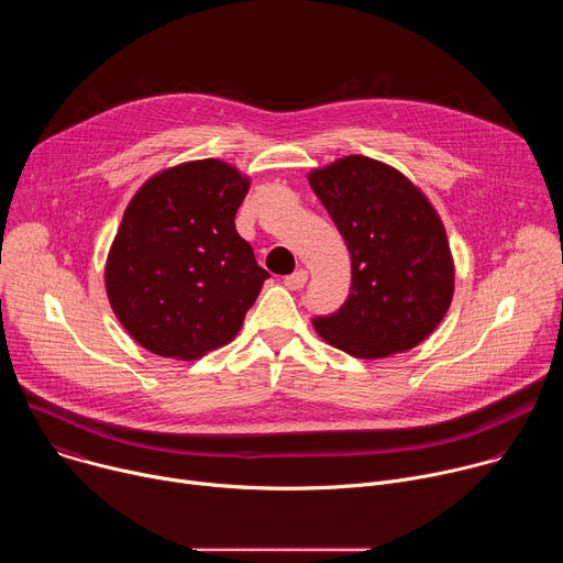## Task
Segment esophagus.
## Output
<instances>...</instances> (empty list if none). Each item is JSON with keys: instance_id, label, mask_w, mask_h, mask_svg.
<instances>
[{"instance_id": "esophagus-1", "label": "esophagus", "mask_w": 563, "mask_h": 563, "mask_svg": "<svg viewBox=\"0 0 563 563\" xmlns=\"http://www.w3.org/2000/svg\"><path fill=\"white\" fill-rule=\"evenodd\" d=\"M305 283H307V272H305V269H298V272H294V274L285 276V285H287L291 291L302 289V287H305Z\"/></svg>"}]
</instances>
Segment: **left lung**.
Wrapping results in <instances>:
<instances>
[{"mask_svg": "<svg viewBox=\"0 0 563 563\" xmlns=\"http://www.w3.org/2000/svg\"><path fill=\"white\" fill-rule=\"evenodd\" d=\"M352 256L350 296L313 330L356 358H385L426 341L454 294L445 227L404 174L365 155H347L309 174Z\"/></svg>", "mask_w": 563, "mask_h": 563, "instance_id": "obj_1", "label": "left lung"}]
</instances>
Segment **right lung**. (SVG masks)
<instances>
[{"label": "right lung", "mask_w": 563, "mask_h": 563, "mask_svg": "<svg viewBox=\"0 0 563 563\" xmlns=\"http://www.w3.org/2000/svg\"><path fill=\"white\" fill-rule=\"evenodd\" d=\"M250 178L194 159L148 178L131 198L107 258L109 302L135 343L180 361L227 345L269 274L235 231Z\"/></svg>", "instance_id": "right-lung-1"}]
</instances>
